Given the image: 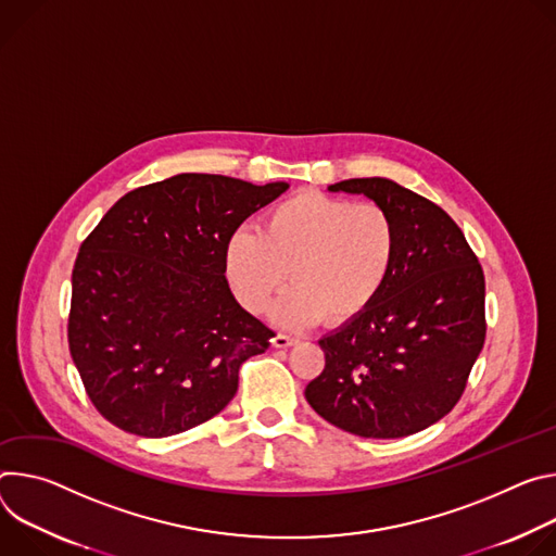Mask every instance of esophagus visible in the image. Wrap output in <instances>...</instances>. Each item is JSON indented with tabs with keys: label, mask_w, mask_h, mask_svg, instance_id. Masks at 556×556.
<instances>
[{
	"label": "esophagus",
	"mask_w": 556,
	"mask_h": 556,
	"mask_svg": "<svg viewBox=\"0 0 556 556\" xmlns=\"http://www.w3.org/2000/svg\"><path fill=\"white\" fill-rule=\"evenodd\" d=\"M274 346L276 349H287V346H291V344H295L298 342V338H293V336H287V333H278L274 340Z\"/></svg>",
	"instance_id": "34e87169"
}]
</instances>
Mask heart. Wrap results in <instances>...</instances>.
Listing matches in <instances>:
<instances>
[{"mask_svg": "<svg viewBox=\"0 0 556 556\" xmlns=\"http://www.w3.org/2000/svg\"><path fill=\"white\" fill-rule=\"evenodd\" d=\"M397 254L400 231L387 207L300 192L269 207L258 231L229 236L225 274L254 314L267 309L289 274L293 287L276 304L278 323H346L384 291Z\"/></svg>", "mask_w": 556, "mask_h": 556, "instance_id": "b5f03b06", "label": "heart"}]
</instances>
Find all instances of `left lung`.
Listing matches in <instances>:
<instances>
[{"instance_id": "8db88e82", "label": "left lung", "mask_w": 556, "mask_h": 556, "mask_svg": "<svg viewBox=\"0 0 556 556\" xmlns=\"http://www.w3.org/2000/svg\"><path fill=\"white\" fill-rule=\"evenodd\" d=\"M329 192L364 194L400 231L395 271L378 300L320 340L323 374L304 397L346 433L395 440L459 402L485 340V282L457 223L389 178H349Z\"/></svg>"}]
</instances>
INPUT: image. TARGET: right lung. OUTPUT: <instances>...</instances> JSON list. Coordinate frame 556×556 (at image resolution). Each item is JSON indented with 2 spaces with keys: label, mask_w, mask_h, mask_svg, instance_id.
<instances>
[{
  "label": "right lung",
  "mask_w": 556,
  "mask_h": 556,
  "mask_svg": "<svg viewBox=\"0 0 556 556\" xmlns=\"http://www.w3.org/2000/svg\"><path fill=\"white\" fill-rule=\"evenodd\" d=\"M289 185L176 174L118 199L73 269L71 355L94 408L141 438L218 415L274 331L236 302L229 236Z\"/></svg>",
  "instance_id": "right-lung-1"
}]
</instances>
